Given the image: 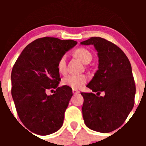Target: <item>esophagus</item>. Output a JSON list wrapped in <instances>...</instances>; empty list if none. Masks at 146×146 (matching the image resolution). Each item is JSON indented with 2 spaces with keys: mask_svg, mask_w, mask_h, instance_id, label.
Wrapping results in <instances>:
<instances>
[{
  "mask_svg": "<svg viewBox=\"0 0 146 146\" xmlns=\"http://www.w3.org/2000/svg\"><path fill=\"white\" fill-rule=\"evenodd\" d=\"M72 91H73V94H78L79 92H79V90H76V89H73V90Z\"/></svg>",
  "mask_w": 146,
  "mask_h": 146,
  "instance_id": "obj_1",
  "label": "esophagus"
}]
</instances>
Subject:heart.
I'll return each instance as SVG.
<instances>
[{"instance_id": "b5f03b06", "label": "heart", "mask_w": 146, "mask_h": 146, "mask_svg": "<svg viewBox=\"0 0 146 146\" xmlns=\"http://www.w3.org/2000/svg\"><path fill=\"white\" fill-rule=\"evenodd\" d=\"M75 54L82 62L88 64L92 60V56L90 51L85 48H78L75 51ZM57 68L59 73L64 74L66 72V55L61 56L57 63ZM88 76L84 74H71L63 79V83L73 89H78L88 81Z\"/></svg>"}]
</instances>
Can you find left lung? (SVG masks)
Returning a JSON list of instances; mask_svg holds the SVG:
<instances>
[{"instance_id":"1","label":"left lung","mask_w":146,"mask_h":146,"mask_svg":"<svg viewBox=\"0 0 146 146\" xmlns=\"http://www.w3.org/2000/svg\"><path fill=\"white\" fill-rule=\"evenodd\" d=\"M98 51V70L87 87L104 97L81 92L82 117L89 129L109 133L120 127L134 105L136 85L129 58L117 45L98 36L80 42Z\"/></svg>"}]
</instances>
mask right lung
Wrapping results in <instances>:
<instances>
[{
    "label": "right lung",
    "instance_id": "add662e5",
    "mask_svg": "<svg viewBox=\"0 0 146 146\" xmlns=\"http://www.w3.org/2000/svg\"><path fill=\"white\" fill-rule=\"evenodd\" d=\"M76 44L70 39L39 38L24 48L13 66L11 94L16 110L25 127L36 134H51L62 126L73 92L68 85L58 87L57 63ZM50 89L57 92L47 96Z\"/></svg>",
    "mask_w": 146,
    "mask_h": 146
}]
</instances>
